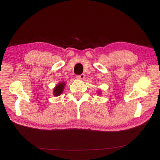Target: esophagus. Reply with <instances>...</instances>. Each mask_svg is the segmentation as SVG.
<instances>
[{"label": "esophagus", "instance_id": "34e87169", "mask_svg": "<svg viewBox=\"0 0 160 160\" xmlns=\"http://www.w3.org/2000/svg\"><path fill=\"white\" fill-rule=\"evenodd\" d=\"M76 77H77V79L83 80V79H84V78L85 77V75L84 74H81V75H77Z\"/></svg>", "mask_w": 160, "mask_h": 160}]
</instances>
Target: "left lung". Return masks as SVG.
Listing matches in <instances>:
<instances>
[{"label":"left lung","mask_w":160,"mask_h":160,"mask_svg":"<svg viewBox=\"0 0 160 160\" xmlns=\"http://www.w3.org/2000/svg\"><path fill=\"white\" fill-rule=\"evenodd\" d=\"M98 93H99V92H98ZM99 94H100V93H99Z\"/></svg>","instance_id":"left-lung-1"}]
</instances>
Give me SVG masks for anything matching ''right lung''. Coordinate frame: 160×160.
<instances>
[{"instance_id": "add662e5", "label": "right lung", "mask_w": 160, "mask_h": 160, "mask_svg": "<svg viewBox=\"0 0 160 160\" xmlns=\"http://www.w3.org/2000/svg\"><path fill=\"white\" fill-rule=\"evenodd\" d=\"M65 85V83H63V82H61V83H59V84L57 85L54 88V90H53V95L56 97L59 96L62 93V91H63Z\"/></svg>"}]
</instances>
